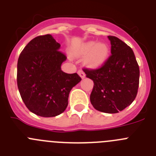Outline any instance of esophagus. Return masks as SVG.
Returning <instances> with one entry per match:
<instances>
[{"mask_svg":"<svg viewBox=\"0 0 156 156\" xmlns=\"http://www.w3.org/2000/svg\"><path fill=\"white\" fill-rule=\"evenodd\" d=\"M78 74L80 75V76L81 77V78H84L85 76H86V74H85V73L83 71L82 69H80L78 70Z\"/></svg>","mask_w":156,"mask_h":156,"instance_id":"34e87169","label":"esophagus"}]
</instances>
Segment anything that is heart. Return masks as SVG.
Returning <instances> with one entry per match:
<instances>
[{
	"label": "heart",
	"mask_w": 156,
	"mask_h": 156,
	"mask_svg": "<svg viewBox=\"0 0 156 156\" xmlns=\"http://www.w3.org/2000/svg\"><path fill=\"white\" fill-rule=\"evenodd\" d=\"M108 46L105 43L90 41L81 45L73 51L74 56L86 55L85 62L90 67H98L105 62L108 56Z\"/></svg>",
	"instance_id": "1"
}]
</instances>
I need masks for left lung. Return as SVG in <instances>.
Listing matches in <instances>:
<instances>
[{
    "label": "left lung",
    "instance_id": "left-lung-1",
    "mask_svg": "<svg viewBox=\"0 0 156 156\" xmlns=\"http://www.w3.org/2000/svg\"><path fill=\"white\" fill-rule=\"evenodd\" d=\"M108 37L111 55L98 68L83 70L94 82L90 96L94 108L105 113H117L137 96L140 70L131 48L118 37Z\"/></svg>",
    "mask_w": 156,
    "mask_h": 156
}]
</instances>
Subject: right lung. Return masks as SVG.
<instances>
[{"label":"right lung","instance_id":"right-lung-1","mask_svg":"<svg viewBox=\"0 0 156 156\" xmlns=\"http://www.w3.org/2000/svg\"><path fill=\"white\" fill-rule=\"evenodd\" d=\"M51 35L38 36L22 51L17 65V85L29 110L43 117L62 113L71 89L81 80L77 73L61 69L66 55Z\"/></svg>","mask_w":156,"mask_h":156}]
</instances>
